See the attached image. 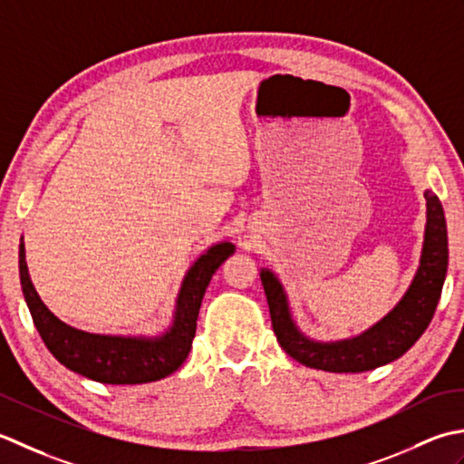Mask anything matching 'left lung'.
I'll use <instances>...</instances> for the list:
<instances>
[{
  "label": "left lung",
  "mask_w": 464,
  "mask_h": 464,
  "mask_svg": "<svg viewBox=\"0 0 464 464\" xmlns=\"http://www.w3.org/2000/svg\"><path fill=\"white\" fill-rule=\"evenodd\" d=\"M427 200L424 242L411 286L396 306L364 333L340 340H314L298 328L280 278L270 268L260 270L268 298L272 328L278 343L296 362L326 372H364L401 358L417 343L437 310L449 266L447 220L442 204L430 190Z\"/></svg>",
  "instance_id": "1"
}]
</instances>
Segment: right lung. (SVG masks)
<instances>
[{
  "instance_id": "add662e5",
  "label": "right lung",
  "mask_w": 464,
  "mask_h": 464,
  "mask_svg": "<svg viewBox=\"0 0 464 464\" xmlns=\"http://www.w3.org/2000/svg\"><path fill=\"white\" fill-rule=\"evenodd\" d=\"M236 252L232 242L212 244L196 258L179 285L172 323L158 334H96L65 324L44 304L30 278L24 236L20 240V282L35 330L55 361L103 384L154 382L184 364L196 334V320L214 272Z\"/></svg>"
}]
</instances>
